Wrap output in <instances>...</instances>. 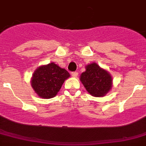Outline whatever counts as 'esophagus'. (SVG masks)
Here are the masks:
<instances>
[{
    "mask_svg": "<svg viewBox=\"0 0 146 146\" xmlns=\"http://www.w3.org/2000/svg\"><path fill=\"white\" fill-rule=\"evenodd\" d=\"M78 72H76V71H75V72H72V73H71V75H72V76H73V77H76L77 76H78Z\"/></svg>",
    "mask_w": 146,
    "mask_h": 146,
    "instance_id": "1",
    "label": "esophagus"
}]
</instances>
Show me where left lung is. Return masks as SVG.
Here are the masks:
<instances>
[{"label": "left lung", "mask_w": 146, "mask_h": 146, "mask_svg": "<svg viewBox=\"0 0 146 146\" xmlns=\"http://www.w3.org/2000/svg\"><path fill=\"white\" fill-rule=\"evenodd\" d=\"M81 82L87 92L95 97H102L110 90L111 77L108 72L96 63L86 66V71L81 75Z\"/></svg>", "instance_id": "obj_1"}]
</instances>
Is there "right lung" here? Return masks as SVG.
I'll use <instances>...</instances> for the list:
<instances>
[{"mask_svg": "<svg viewBox=\"0 0 146 146\" xmlns=\"http://www.w3.org/2000/svg\"><path fill=\"white\" fill-rule=\"evenodd\" d=\"M70 77L65 69L51 62L40 66L35 70L31 79V86L40 97L51 98L56 96L64 80Z\"/></svg>", "mask_w": 146, "mask_h": 146, "instance_id": "1", "label": "right lung"}]
</instances>
